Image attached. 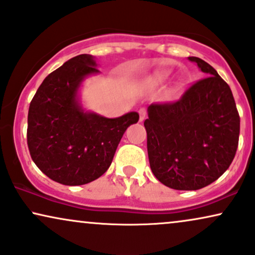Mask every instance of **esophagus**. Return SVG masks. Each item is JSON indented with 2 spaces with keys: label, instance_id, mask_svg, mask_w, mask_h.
<instances>
[{
  "label": "esophagus",
  "instance_id": "34e87169",
  "mask_svg": "<svg viewBox=\"0 0 255 255\" xmlns=\"http://www.w3.org/2000/svg\"><path fill=\"white\" fill-rule=\"evenodd\" d=\"M146 116V110L145 109H140L139 110V122H143L145 119Z\"/></svg>",
  "mask_w": 255,
  "mask_h": 255
}]
</instances>
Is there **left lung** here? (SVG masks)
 <instances>
[{
  "label": "left lung",
  "mask_w": 255,
  "mask_h": 255,
  "mask_svg": "<svg viewBox=\"0 0 255 255\" xmlns=\"http://www.w3.org/2000/svg\"><path fill=\"white\" fill-rule=\"evenodd\" d=\"M188 60L207 77L180 99L151 104L144 122L150 168L176 190H197L218 180L233 162L240 134L231 87L208 62L196 56Z\"/></svg>",
  "instance_id": "8db88e82"
}]
</instances>
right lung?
<instances>
[{
	"label": "right lung",
	"instance_id": "add662e5",
	"mask_svg": "<svg viewBox=\"0 0 255 255\" xmlns=\"http://www.w3.org/2000/svg\"><path fill=\"white\" fill-rule=\"evenodd\" d=\"M96 66L91 55L74 56L47 75L30 102V157L58 183L81 185L100 177L111 165L125 130L139 119L137 112L110 119L80 109L78 89L86 75L99 72Z\"/></svg>",
	"mask_w": 255,
	"mask_h": 255
}]
</instances>
